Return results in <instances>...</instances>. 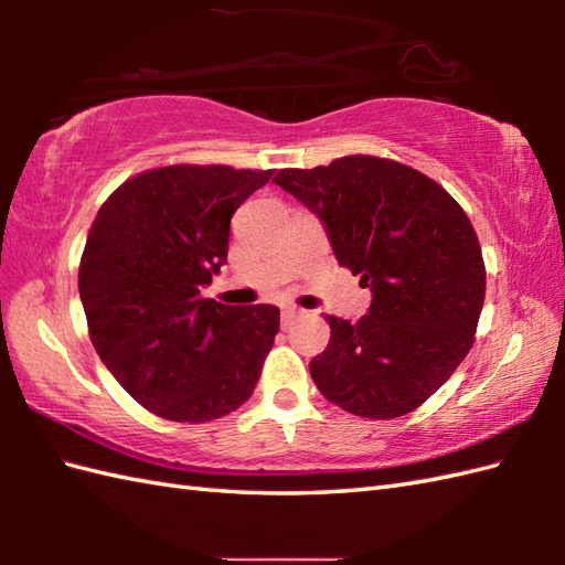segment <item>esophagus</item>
<instances>
[{
    "instance_id": "obj_1",
    "label": "esophagus",
    "mask_w": 565,
    "mask_h": 565,
    "mask_svg": "<svg viewBox=\"0 0 565 565\" xmlns=\"http://www.w3.org/2000/svg\"><path fill=\"white\" fill-rule=\"evenodd\" d=\"M301 316H303L301 308H284L281 310V328L294 326V320H298Z\"/></svg>"
}]
</instances>
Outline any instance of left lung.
Returning <instances> with one entry per match:
<instances>
[{
  "label": "left lung",
  "mask_w": 565,
  "mask_h": 565,
  "mask_svg": "<svg viewBox=\"0 0 565 565\" xmlns=\"http://www.w3.org/2000/svg\"><path fill=\"white\" fill-rule=\"evenodd\" d=\"M274 182L322 221L340 267L369 286V313L328 316L310 376L342 411L391 419L444 386L473 344L486 264L471 221L435 179L388 158L347 154Z\"/></svg>",
  "instance_id": "8db88e82"
}]
</instances>
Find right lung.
Wrapping results in <instances>:
<instances>
[{"label": "right lung", "instance_id": "1", "mask_svg": "<svg viewBox=\"0 0 565 565\" xmlns=\"http://www.w3.org/2000/svg\"><path fill=\"white\" fill-rule=\"evenodd\" d=\"M274 170L167 164L102 203L79 259L94 350L146 411L211 423L255 391L279 308L201 298L227 259L231 218Z\"/></svg>", "mask_w": 565, "mask_h": 565}]
</instances>
